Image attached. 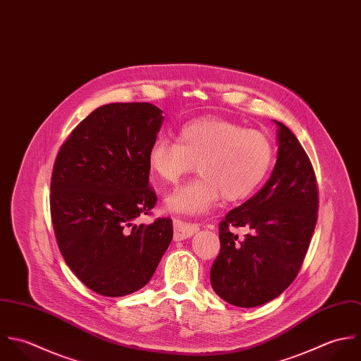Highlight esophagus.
<instances>
[{
  "instance_id": "34e87169",
  "label": "esophagus",
  "mask_w": 361,
  "mask_h": 361,
  "mask_svg": "<svg viewBox=\"0 0 361 361\" xmlns=\"http://www.w3.org/2000/svg\"><path fill=\"white\" fill-rule=\"evenodd\" d=\"M173 224H174V240L176 241L185 240V238L194 235L200 230V224L188 223L181 219H174Z\"/></svg>"
}]
</instances>
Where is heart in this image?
Returning a JSON list of instances; mask_svg holds the SVG:
<instances>
[{
    "instance_id": "obj_1",
    "label": "heart",
    "mask_w": 361,
    "mask_h": 361,
    "mask_svg": "<svg viewBox=\"0 0 361 361\" xmlns=\"http://www.w3.org/2000/svg\"><path fill=\"white\" fill-rule=\"evenodd\" d=\"M269 138L223 118H200L184 124L177 141L157 138L147 152L154 180L174 185L198 166L201 177L177 188L164 200L169 212L202 215L224 197L228 202L248 198L272 164Z\"/></svg>"
}]
</instances>
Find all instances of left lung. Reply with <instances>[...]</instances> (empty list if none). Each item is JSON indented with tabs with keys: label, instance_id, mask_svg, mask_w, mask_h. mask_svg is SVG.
Instances as JSON below:
<instances>
[{
	"label": "left lung",
	"instance_id": "8db88e82",
	"mask_svg": "<svg viewBox=\"0 0 361 361\" xmlns=\"http://www.w3.org/2000/svg\"><path fill=\"white\" fill-rule=\"evenodd\" d=\"M278 159L267 184L231 209L219 224L220 252L211 268L219 297L237 307H257L282 294L295 279L307 254L318 212L312 164L282 123ZM245 226L238 239L229 228Z\"/></svg>",
	"mask_w": 361,
	"mask_h": 361
}]
</instances>
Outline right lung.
Returning a JSON list of instances; mask_svg holds the SVG:
<instances>
[{"label": "right lung", "mask_w": 361, "mask_h": 361, "mask_svg": "<svg viewBox=\"0 0 361 361\" xmlns=\"http://www.w3.org/2000/svg\"><path fill=\"white\" fill-rule=\"evenodd\" d=\"M161 113L150 103L104 104L59 150L50 185L56 238L70 269L97 294L144 288L173 238L170 217L135 224L157 201L147 152Z\"/></svg>", "instance_id": "1"}]
</instances>
